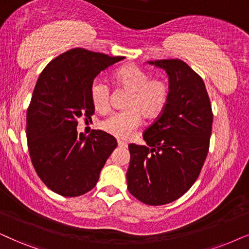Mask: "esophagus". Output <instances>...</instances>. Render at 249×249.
<instances>
[{"label": "esophagus", "instance_id": "34e87169", "mask_svg": "<svg viewBox=\"0 0 249 249\" xmlns=\"http://www.w3.org/2000/svg\"><path fill=\"white\" fill-rule=\"evenodd\" d=\"M118 146H119V147H127L128 145H127V143H124V142L118 141Z\"/></svg>", "mask_w": 249, "mask_h": 249}]
</instances>
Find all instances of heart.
<instances>
[{"mask_svg":"<svg viewBox=\"0 0 249 249\" xmlns=\"http://www.w3.org/2000/svg\"><path fill=\"white\" fill-rule=\"evenodd\" d=\"M117 88L129 92L124 108L99 124L104 130L119 140H128L141 124V115L145 119L157 117L168 102V88L160 80H150L148 74L136 65H127L113 74ZM109 87L102 79L93 80L90 87V98L97 112L105 113L109 107Z\"/></svg>","mask_w":249,"mask_h":249,"instance_id":"b5f03b06","label":"heart"}]
</instances>
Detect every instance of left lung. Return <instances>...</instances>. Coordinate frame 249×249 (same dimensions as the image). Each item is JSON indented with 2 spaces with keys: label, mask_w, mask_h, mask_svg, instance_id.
Masks as SVG:
<instances>
[{
  "label": "left lung",
  "mask_w": 249,
  "mask_h": 249,
  "mask_svg": "<svg viewBox=\"0 0 249 249\" xmlns=\"http://www.w3.org/2000/svg\"><path fill=\"white\" fill-rule=\"evenodd\" d=\"M166 71L168 102L143 134L146 145L129 144L128 190L160 206L180 198L198 178L209 150L213 112L202 79L179 59L147 61Z\"/></svg>",
  "instance_id": "left-lung-1"
}]
</instances>
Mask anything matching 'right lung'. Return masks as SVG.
Returning <instances> with one entry per match:
<instances>
[{
  "label": "right lung",
  "instance_id": "obj_1",
  "mask_svg": "<svg viewBox=\"0 0 249 249\" xmlns=\"http://www.w3.org/2000/svg\"><path fill=\"white\" fill-rule=\"evenodd\" d=\"M124 58L75 48L51 60L38 76L27 109V143L34 169L51 191L77 196L98 182L117 140L102 130L79 134L77 119L95 112L93 79Z\"/></svg>",
  "mask_w": 249,
  "mask_h": 249
}]
</instances>
